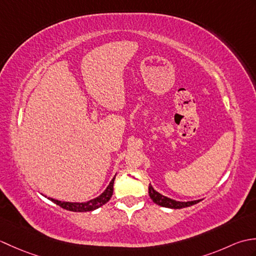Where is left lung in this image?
I'll return each mask as SVG.
<instances>
[{
    "instance_id": "8db88e82",
    "label": "left lung",
    "mask_w": 256,
    "mask_h": 256,
    "mask_svg": "<svg viewBox=\"0 0 256 256\" xmlns=\"http://www.w3.org/2000/svg\"><path fill=\"white\" fill-rule=\"evenodd\" d=\"M148 194H150V199L153 200L156 204L165 206V208H172V209L186 208V206L196 204L200 201V200H194V201H187V202H182V201L172 200L170 198H167V197H165V196L160 194V192H157L156 190L150 186V184L148 186Z\"/></svg>"
}]
</instances>
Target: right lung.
<instances>
[{
  "label": "right lung",
  "mask_w": 256,
  "mask_h": 256,
  "mask_svg": "<svg viewBox=\"0 0 256 256\" xmlns=\"http://www.w3.org/2000/svg\"><path fill=\"white\" fill-rule=\"evenodd\" d=\"M116 178V177H114ZM114 178L111 180L110 184H108V188L104 190V192H102L99 197L92 199L90 201H86V202H64V201H59L55 200L52 198H50L54 204H58L62 206V209H66L69 211H74V212H86V211H92L98 208H100L101 206L106 204L108 200L111 199L113 194V184H114Z\"/></svg>",
  "instance_id": "obj_1"
}]
</instances>
